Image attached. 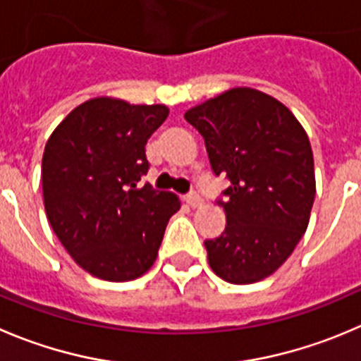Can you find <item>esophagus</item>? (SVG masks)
<instances>
[{"label": "esophagus", "instance_id": "obj_1", "mask_svg": "<svg viewBox=\"0 0 361 361\" xmlns=\"http://www.w3.org/2000/svg\"><path fill=\"white\" fill-rule=\"evenodd\" d=\"M186 202H188V205H191V207H200L202 205V197L198 193H190L186 197Z\"/></svg>", "mask_w": 361, "mask_h": 361}]
</instances>
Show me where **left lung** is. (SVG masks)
<instances>
[{
  "mask_svg": "<svg viewBox=\"0 0 361 361\" xmlns=\"http://www.w3.org/2000/svg\"><path fill=\"white\" fill-rule=\"evenodd\" d=\"M184 118L204 136L212 171L230 180L225 202L218 200L225 230L204 243L209 266L235 286L264 280L289 259L310 221V140L287 106L255 88H230Z\"/></svg>",
  "mask_w": 361,
  "mask_h": 361,
  "instance_id": "obj_1",
  "label": "left lung"
}]
</instances>
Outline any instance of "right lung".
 I'll return each instance as SVG.
<instances>
[{"mask_svg": "<svg viewBox=\"0 0 361 361\" xmlns=\"http://www.w3.org/2000/svg\"><path fill=\"white\" fill-rule=\"evenodd\" d=\"M168 113L164 104L95 97L72 109L47 140V219L75 264L101 280L145 274L180 209L177 195L138 184L149 171L147 140Z\"/></svg>", "mask_w": 361, "mask_h": 361, "instance_id": "right-lung-1", "label": "right lung"}]
</instances>
